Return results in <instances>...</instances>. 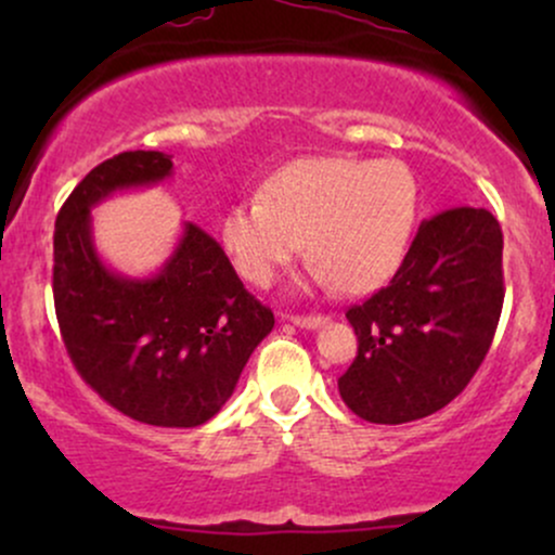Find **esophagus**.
I'll list each match as a JSON object with an SVG mask.
<instances>
[{
  "mask_svg": "<svg viewBox=\"0 0 555 555\" xmlns=\"http://www.w3.org/2000/svg\"><path fill=\"white\" fill-rule=\"evenodd\" d=\"M286 321H292L299 328H321L323 323H328L326 315H286Z\"/></svg>",
  "mask_w": 555,
  "mask_h": 555,
  "instance_id": "obj_1",
  "label": "esophagus"
}]
</instances>
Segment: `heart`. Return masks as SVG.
Masks as SVG:
<instances>
[{
  "mask_svg": "<svg viewBox=\"0 0 555 555\" xmlns=\"http://www.w3.org/2000/svg\"><path fill=\"white\" fill-rule=\"evenodd\" d=\"M417 203L415 175L397 158H297L266 182L263 197L229 208L221 240L250 284L269 286L308 237L318 284L367 292L404 260Z\"/></svg>",
  "mask_w": 555,
  "mask_h": 555,
  "instance_id": "1",
  "label": "heart"
}]
</instances>
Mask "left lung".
<instances>
[{
	"mask_svg": "<svg viewBox=\"0 0 555 555\" xmlns=\"http://www.w3.org/2000/svg\"><path fill=\"white\" fill-rule=\"evenodd\" d=\"M503 234L486 208L423 221L384 289L347 310L358 358L339 378L344 404L378 425L443 410L486 360L503 308Z\"/></svg>",
	"mask_w": 555,
	"mask_h": 555,
	"instance_id": "obj_1",
	"label": "left lung"
}]
</instances>
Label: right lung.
I'll return each mask as SVG.
<instances>
[{
	"mask_svg": "<svg viewBox=\"0 0 555 555\" xmlns=\"http://www.w3.org/2000/svg\"><path fill=\"white\" fill-rule=\"evenodd\" d=\"M171 169L162 151H125L82 177L54 224V310L75 371L106 404L145 425L195 428L232 397L273 313L190 221L154 276H122L99 258L91 208Z\"/></svg>",
	"mask_w": 555,
	"mask_h": 555,
	"instance_id": "1",
	"label": "right lung"
}]
</instances>
